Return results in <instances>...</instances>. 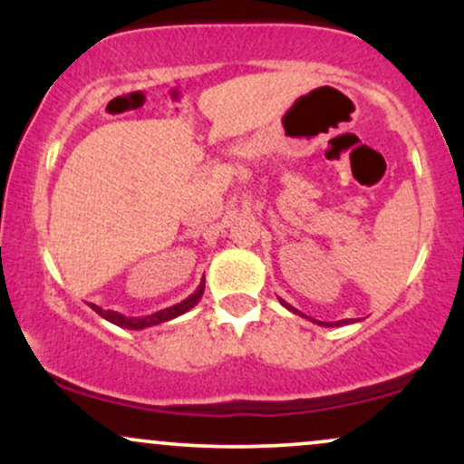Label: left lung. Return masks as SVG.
Returning <instances> with one entry per match:
<instances>
[{
  "mask_svg": "<svg viewBox=\"0 0 464 464\" xmlns=\"http://www.w3.org/2000/svg\"><path fill=\"white\" fill-rule=\"evenodd\" d=\"M279 301H281V305H284L285 310H290L292 314H299V316H303V318H310V316H305V314H301L299 310H296V307H292L290 303H285L284 299H279ZM310 321L316 323V324H323V327H338V324H349L351 323L349 318H344V321H335V323H323V321H316V318H310Z\"/></svg>",
  "mask_w": 464,
  "mask_h": 464,
  "instance_id": "left-lung-1",
  "label": "left lung"
}]
</instances>
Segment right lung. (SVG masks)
<instances>
[{"mask_svg":"<svg viewBox=\"0 0 464 464\" xmlns=\"http://www.w3.org/2000/svg\"><path fill=\"white\" fill-rule=\"evenodd\" d=\"M202 292H205V279L200 281V285L196 287L194 295H189L188 299L177 303V305L172 307H165L161 312H154V314H148V316H124V314L120 312H113V310H102L100 305H92L93 312H98L100 316L106 318L109 323L117 324V327H124V329H146V327H154V324H161V323H168L172 321V318L180 316V314L189 312L191 307L198 305V301L202 299Z\"/></svg>","mask_w":464,"mask_h":464,"instance_id":"1","label":"right lung"}]
</instances>
